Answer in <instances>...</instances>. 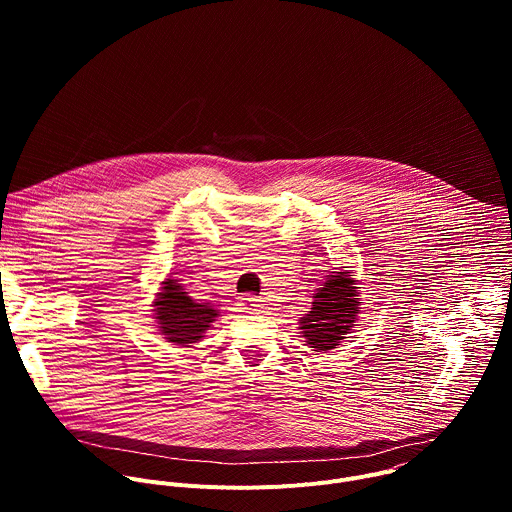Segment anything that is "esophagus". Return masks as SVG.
Masks as SVG:
<instances>
[{
    "mask_svg": "<svg viewBox=\"0 0 512 512\" xmlns=\"http://www.w3.org/2000/svg\"><path fill=\"white\" fill-rule=\"evenodd\" d=\"M241 306H243V310H245V312H249V314L261 312V308H263L261 300H257V298H253V296H247V298H243Z\"/></svg>",
    "mask_w": 512,
    "mask_h": 512,
    "instance_id": "34e87169",
    "label": "esophagus"
}]
</instances>
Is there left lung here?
<instances>
[{
    "instance_id": "1",
    "label": "left lung",
    "mask_w": 512,
    "mask_h": 512,
    "mask_svg": "<svg viewBox=\"0 0 512 512\" xmlns=\"http://www.w3.org/2000/svg\"><path fill=\"white\" fill-rule=\"evenodd\" d=\"M326 277L324 287L314 294L310 312L300 320L304 342L316 352H328L346 338L362 304L350 271H332Z\"/></svg>"
}]
</instances>
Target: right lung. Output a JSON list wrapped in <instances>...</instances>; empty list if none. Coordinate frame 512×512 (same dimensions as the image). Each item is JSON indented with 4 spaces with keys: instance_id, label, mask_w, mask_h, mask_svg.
<instances>
[{
    "instance_id": "right-lung-1",
    "label": "right lung",
    "mask_w": 512,
    "mask_h": 512,
    "mask_svg": "<svg viewBox=\"0 0 512 512\" xmlns=\"http://www.w3.org/2000/svg\"><path fill=\"white\" fill-rule=\"evenodd\" d=\"M162 285L158 300L154 302L158 330L168 342L190 348L202 340L204 332L218 318V310L194 302L178 279H166Z\"/></svg>"
}]
</instances>
